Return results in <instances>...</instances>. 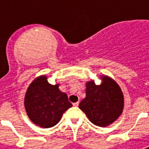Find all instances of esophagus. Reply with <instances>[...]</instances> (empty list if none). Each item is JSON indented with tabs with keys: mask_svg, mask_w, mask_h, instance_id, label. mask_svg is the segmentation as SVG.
I'll return each mask as SVG.
<instances>
[{
	"mask_svg": "<svg viewBox=\"0 0 149 149\" xmlns=\"http://www.w3.org/2000/svg\"><path fill=\"white\" fill-rule=\"evenodd\" d=\"M79 101L78 102H76V103H73V104H72V105H73V106L74 107H78V105H79Z\"/></svg>",
	"mask_w": 149,
	"mask_h": 149,
	"instance_id": "obj_1",
	"label": "esophagus"
}]
</instances>
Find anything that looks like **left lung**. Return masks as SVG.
Wrapping results in <instances>:
<instances>
[{"mask_svg":"<svg viewBox=\"0 0 149 149\" xmlns=\"http://www.w3.org/2000/svg\"><path fill=\"white\" fill-rule=\"evenodd\" d=\"M101 84L86 83V97L79 104L91 122L99 127L113 123L123 112L124 94L117 82L108 76H100Z\"/></svg>","mask_w":149,"mask_h":149,"instance_id":"left-lung-1","label":"left lung"}]
</instances>
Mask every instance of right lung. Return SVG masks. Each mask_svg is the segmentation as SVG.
<instances>
[{
	"label": "right lung",
	"mask_w": 149,
	"mask_h": 149,
	"mask_svg": "<svg viewBox=\"0 0 149 149\" xmlns=\"http://www.w3.org/2000/svg\"><path fill=\"white\" fill-rule=\"evenodd\" d=\"M59 84L52 85L42 75L31 82L24 97V107L29 119L41 127L57 125L63 113L72 106L67 94L59 91Z\"/></svg>",
	"instance_id": "right-lung-1"
}]
</instances>
